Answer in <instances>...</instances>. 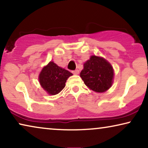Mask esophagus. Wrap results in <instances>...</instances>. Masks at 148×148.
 <instances>
[{
    "mask_svg": "<svg viewBox=\"0 0 148 148\" xmlns=\"http://www.w3.org/2000/svg\"><path fill=\"white\" fill-rule=\"evenodd\" d=\"M72 73L74 75H78L79 73V71L78 69H76V70H75V71H73Z\"/></svg>",
    "mask_w": 148,
    "mask_h": 148,
    "instance_id": "obj_1",
    "label": "esophagus"
}]
</instances>
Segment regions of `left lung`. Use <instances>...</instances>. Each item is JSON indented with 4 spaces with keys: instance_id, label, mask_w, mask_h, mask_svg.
I'll return each mask as SVG.
<instances>
[{
    "instance_id": "left-lung-1",
    "label": "left lung",
    "mask_w": 148,
    "mask_h": 148,
    "mask_svg": "<svg viewBox=\"0 0 148 148\" xmlns=\"http://www.w3.org/2000/svg\"><path fill=\"white\" fill-rule=\"evenodd\" d=\"M80 77L90 90L102 93L112 86L114 71L112 65L104 58L91 56L90 60L84 63Z\"/></svg>"
}]
</instances>
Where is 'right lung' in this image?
<instances>
[{"label": "right lung", "instance_id": "obj_1", "mask_svg": "<svg viewBox=\"0 0 148 148\" xmlns=\"http://www.w3.org/2000/svg\"><path fill=\"white\" fill-rule=\"evenodd\" d=\"M71 75L73 74L69 71L50 61L42 69L38 79L42 88L48 94L56 95L63 90L66 80Z\"/></svg>", "mask_w": 148, "mask_h": 148}]
</instances>
